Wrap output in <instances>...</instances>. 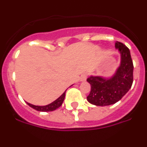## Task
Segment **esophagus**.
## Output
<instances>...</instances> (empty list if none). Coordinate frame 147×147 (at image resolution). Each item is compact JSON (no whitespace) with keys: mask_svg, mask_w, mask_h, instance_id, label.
<instances>
[{"mask_svg":"<svg viewBox=\"0 0 147 147\" xmlns=\"http://www.w3.org/2000/svg\"><path fill=\"white\" fill-rule=\"evenodd\" d=\"M87 79V74H82L81 75V76L80 77V82H83V81H85Z\"/></svg>","mask_w":147,"mask_h":147,"instance_id":"obj_1","label":"esophagus"}]
</instances>
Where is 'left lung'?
I'll list each match as a JSON object with an SVG mask.
<instances>
[{
    "mask_svg": "<svg viewBox=\"0 0 147 147\" xmlns=\"http://www.w3.org/2000/svg\"><path fill=\"white\" fill-rule=\"evenodd\" d=\"M121 54V63L115 74L109 79L90 76L87 81L90 84L88 102L96 106H107L119 102L129 91L133 82V63L129 49L122 42L115 44Z\"/></svg>",
    "mask_w": 147,
    "mask_h": 147,
    "instance_id": "obj_1",
    "label": "left lung"
}]
</instances>
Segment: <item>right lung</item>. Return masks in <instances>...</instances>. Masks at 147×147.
Here are the masks:
<instances>
[{"label": "right lung", "instance_id": "add662e5", "mask_svg": "<svg viewBox=\"0 0 147 147\" xmlns=\"http://www.w3.org/2000/svg\"><path fill=\"white\" fill-rule=\"evenodd\" d=\"M65 91L60 96L56 99L54 102H53L52 103L49 104L48 105H45V106H36V105H32V104L28 103V105H29L30 107H32L34 110H37V111H41V112H49V111H53V110H57V108H59L61 105H62V102L64 101L65 96Z\"/></svg>", "mask_w": 147, "mask_h": 147}]
</instances>
